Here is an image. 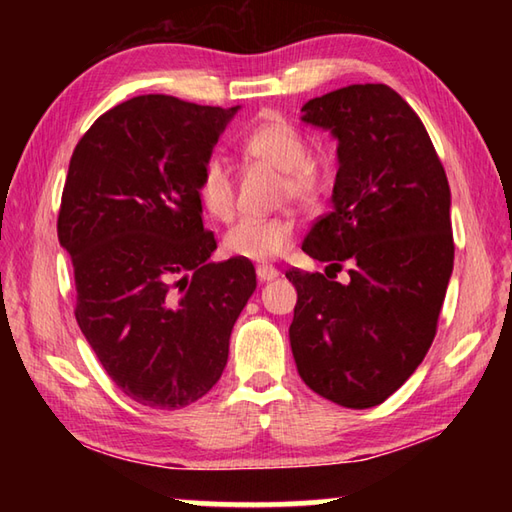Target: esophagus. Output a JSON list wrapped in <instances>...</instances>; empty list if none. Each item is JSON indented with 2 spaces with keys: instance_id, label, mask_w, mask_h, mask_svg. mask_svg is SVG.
<instances>
[{
  "instance_id": "34e87169",
  "label": "esophagus",
  "mask_w": 512,
  "mask_h": 512,
  "mask_svg": "<svg viewBox=\"0 0 512 512\" xmlns=\"http://www.w3.org/2000/svg\"><path fill=\"white\" fill-rule=\"evenodd\" d=\"M255 273H257L259 282H271V280H275L277 275H280V271H277V268L271 266V264H259L255 268Z\"/></svg>"
}]
</instances>
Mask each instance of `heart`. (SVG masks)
I'll use <instances>...</instances> for the list:
<instances>
[{
  "mask_svg": "<svg viewBox=\"0 0 512 512\" xmlns=\"http://www.w3.org/2000/svg\"><path fill=\"white\" fill-rule=\"evenodd\" d=\"M248 162L280 171V198L302 207H316L320 201V180L311 167L309 144L287 119L268 115L259 119L239 142ZM196 196L212 219L228 221L235 214V180L228 164L219 158L205 160L196 180ZM296 239V219L289 214L244 219L232 225L223 237L225 253L253 262L280 257Z\"/></svg>",
  "mask_w": 512,
  "mask_h": 512,
  "instance_id": "heart-1",
  "label": "heart"
}]
</instances>
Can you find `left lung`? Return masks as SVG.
I'll return each mask as SVG.
<instances>
[{
  "instance_id": "left-lung-1",
  "label": "left lung",
  "mask_w": 512,
  "mask_h": 512,
  "mask_svg": "<svg viewBox=\"0 0 512 512\" xmlns=\"http://www.w3.org/2000/svg\"><path fill=\"white\" fill-rule=\"evenodd\" d=\"M302 121L339 140L334 210L302 250L334 271L348 264L350 280L289 268L293 359L314 393L370 409L413 375L436 336L454 268L452 194L427 128L384 83L311 99Z\"/></svg>"
}]
</instances>
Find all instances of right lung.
Returning <instances> with one entry per match:
<instances>
[{
	"mask_svg": "<svg viewBox=\"0 0 512 512\" xmlns=\"http://www.w3.org/2000/svg\"><path fill=\"white\" fill-rule=\"evenodd\" d=\"M167 94L119 103L69 160L58 241L74 266L76 323L108 377L151 409H183L228 363L255 266L207 262L196 180L232 115Z\"/></svg>",
	"mask_w": 512,
	"mask_h": 512,
	"instance_id": "right-lung-1",
	"label": "right lung"
}]
</instances>
